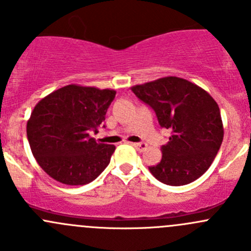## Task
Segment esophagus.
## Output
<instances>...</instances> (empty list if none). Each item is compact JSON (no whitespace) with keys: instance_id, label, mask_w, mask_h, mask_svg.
Here are the masks:
<instances>
[{"instance_id":"obj_1","label":"esophagus","mask_w":251,"mask_h":251,"mask_svg":"<svg viewBox=\"0 0 251 251\" xmlns=\"http://www.w3.org/2000/svg\"><path fill=\"white\" fill-rule=\"evenodd\" d=\"M132 146L135 147V148H137L140 151H143L144 149L147 148V144L143 143V142H140V143H132Z\"/></svg>"}]
</instances>
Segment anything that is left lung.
I'll return each mask as SVG.
<instances>
[{
	"label": "left lung",
	"mask_w": 251,
	"mask_h": 251,
	"mask_svg": "<svg viewBox=\"0 0 251 251\" xmlns=\"http://www.w3.org/2000/svg\"><path fill=\"white\" fill-rule=\"evenodd\" d=\"M131 90L155 111L161 127L171 132L168 143L161 146L160 163L149 166L151 175L169 186H184L199 178L224 140L221 114L214 98L196 83L176 76Z\"/></svg>",
	"instance_id": "left-lung-1"
}]
</instances>
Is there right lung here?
Listing matches in <instances>:
<instances>
[{
  "instance_id": "right-lung-1",
  "label": "right lung",
  "mask_w": 251,
  "mask_h": 251,
  "mask_svg": "<svg viewBox=\"0 0 251 251\" xmlns=\"http://www.w3.org/2000/svg\"><path fill=\"white\" fill-rule=\"evenodd\" d=\"M115 91L68 85L42 98L26 124L32 155L60 183L82 186L103 173L115 151L97 143L91 132L105 120Z\"/></svg>"
}]
</instances>
